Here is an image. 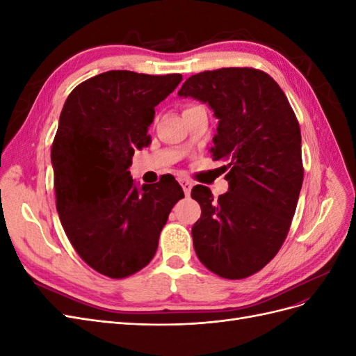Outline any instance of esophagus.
I'll use <instances>...</instances> for the list:
<instances>
[{
    "mask_svg": "<svg viewBox=\"0 0 356 356\" xmlns=\"http://www.w3.org/2000/svg\"><path fill=\"white\" fill-rule=\"evenodd\" d=\"M179 182H181V186H182V190H184V193H186V196H188L190 193H191L193 182H191V181H188V179H181Z\"/></svg>",
    "mask_w": 356,
    "mask_h": 356,
    "instance_id": "34e87169",
    "label": "esophagus"
}]
</instances>
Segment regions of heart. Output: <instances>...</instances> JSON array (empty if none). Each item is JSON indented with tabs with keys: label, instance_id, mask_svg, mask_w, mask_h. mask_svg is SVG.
<instances>
[{
	"label": "heart",
	"instance_id": "obj_1",
	"mask_svg": "<svg viewBox=\"0 0 356 356\" xmlns=\"http://www.w3.org/2000/svg\"><path fill=\"white\" fill-rule=\"evenodd\" d=\"M191 106H195V105H191ZM188 108H190V106H188Z\"/></svg>",
	"mask_w": 356,
	"mask_h": 356
}]
</instances>
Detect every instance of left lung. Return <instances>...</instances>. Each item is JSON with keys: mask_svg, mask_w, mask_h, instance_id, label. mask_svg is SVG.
<instances>
[{"mask_svg": "<svg viewBox=\"0 0 356 356\" xmlns=\"http://www.w3.org/2000/svg\"><path fill=\"white\" fill-rule=\"evenodd\" d=\"M178 95L211 106L218 118L212 159L229 170L218 200L204 186L191 190L202 208L195 251L215 275L251 276L281 250L297 208L305 170L296 114L279 84L254 68L199 72Z\"/></svg>", "mask_w": 356, "mask_h": 356, "instance_id": "8db88e82", "label": "left lung"}]
</instances>
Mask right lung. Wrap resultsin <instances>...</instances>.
I'll return each instance as SVG.
<instances>
[{
  "label": "right lung",
  "instance_id": "1",
  "mask_svg": "<svg viewBox=\"0 0 356 356\" xmlns=\"http://www.w3.org/2000/svg\"><path fill=\"white\" fill-rule=\"evenodd\" d=\"M181 74L106 71L83 81L63 105L51 145L56 209L71 245L96 272L127 277L154 257L174 204L175 181L138 188L129 172L154 106L181 83Z\"/></svg>",
  "mask_w": 356,
  "mask_h": 356
}]
</instances>
